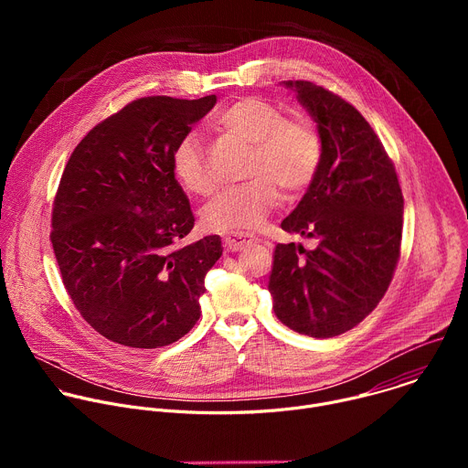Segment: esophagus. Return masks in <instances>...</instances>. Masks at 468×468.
<instances>
[{"instance_id": "obj_1", "label": "esophagus", "mask_w": 468, "mask_h": 468, "mask_svg": "<svg viewBox=\"0 0 468 468\" xmlns=\"http://www.w3.org/2000/svg\"><path fill=\"white\" fill-rule=\"evenodd\" d=\"M255 240L253 233H248V231H231V233H226L224 235V244L229 251H239V250H244L246 246H250L251 242Z\"/></svg>"}]
</instances>
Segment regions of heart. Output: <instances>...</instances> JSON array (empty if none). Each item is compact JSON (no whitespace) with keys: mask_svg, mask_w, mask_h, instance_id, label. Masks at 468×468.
Returning <instances> with one entry per match:
<instances>
[{"mask_svg":"<svg viewBox=\"0 0 468 468\" xmlns=\"http://www.w3.org/2000/svg\"><path fill=\"white\" fill-rule=\"evenodd\" d=\"M215 123L251 144L246 168L251 179L222 192L202 211L206 229L259 228L282 202L280 186L298 194L314 181L322 166V135L307 116H287L278 105L248 96L224 107ZM172 174L188 194L209 196L215 190L202 144L194 137H185L174 148Z\"/></svg>","mask_w":468,"mask_h":468,"instance_id":"heart-1","label":"heart"}]
</instances>
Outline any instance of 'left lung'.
Segmentation results:
<instances>
[{
  "instance_id": "obj_1",
  "label": "left lung",
  "mask_w": 468,
  "mask_h": 468,
  "mask_svg": "<svg viewBox=\"0 0 468 468\" xmlns=\"http://www.w3.org/2000/svg\"><path fill=\"white\" fill-rule=\"evenodd\" d=\"M314 118L322 166L282 222L314 250L278 244L269 291L291 329L329 339L356 327L385 296L402 244L404 196L396 168L363 114L311 81H285Z\"/></svg>"
}]
</instances>
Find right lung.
<instances>
[{
  "label": "right lung",
  "mask_w": 468,
  "mask_h": 468,
  "mask_svg": "<svg viewBox=\"0 0 468 468\" xmlns=\"http://www.w3.org/2000/svg\"><path fill=\"white\" fill-rule=\"evenodd\" d=\"M217 96H148L94 125L64 166L51 244L66 292L105 339L161 348L194 327L218 235L177 246L194 228L172 152Z\"/></svg>",
  "instance_id": "obj_1"
}]
</instances>
